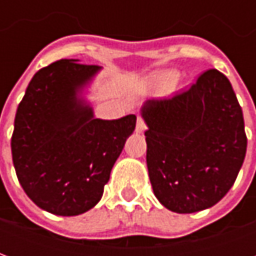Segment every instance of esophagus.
I'll return each mask as SVG.
<instances>
[{"mask_svg": "<svg viewBox=\"0 0 256 256\" xmlns=\"http://www.w3.org/2000/svg\"><path fill=\"white\" fill-rule=\"evenodd\" d=\"M145 123L141 118H137V124H136V132L138 134H142L145 132Z\"/></svg>", "mask_w": 256, "mask_h": 256, "instance_id": "obj_1", "label": "esophagus"}]
</instances>
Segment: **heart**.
<instances>
[{"label": "heart", "instance_id": "heart-1", "mask_svg": "<svg viewBox=\"0 0 256 256\" xmlns=\"http://www.w3.org/2000/svg\"><path fill=\"white\" fill-rule=\"evenodd\" d=\"M180 78V72L177 70H160L152 72L142 82V90L146 93L160 94L167 90H170L176 84Z\"/></svg>", "mask_w": 256, "mask_h": 256}]
</instances>
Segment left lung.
Masks as SVG:
<instances>
[{
  "label": "left lung",
  "mask_w": 256,
  "mask_h": 256,
  "mask_svg": "<svg viewBox=\"0 0 256 256\" xmlns=\"http://www.w3.org/2000/svg\"><path fill=\"white\" fill-rule=\"evenodd\" d=\"M146 166L167 210L190 214L229 192L247 150L242 106L229 79L208 70L184 93L141 106Z\"/></svg>",
  "instance_id": "left-lung-1"
}]
</instances>
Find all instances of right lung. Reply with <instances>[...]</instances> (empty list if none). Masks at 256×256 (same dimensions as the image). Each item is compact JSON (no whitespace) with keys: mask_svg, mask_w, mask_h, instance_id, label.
Here are the masks:
<instances>
[{"mask_svg":"<svg viewBox=\"0 0 256 256\" xmlns=\"http://www.w3.org/2000/svg\"><path fill=\"white\" fill-rule=\"evenodd\" d=\"M63 58L32 76L20 101L10 141L16 176L48 212L84 214L98 203L136 115L106 120L88 100L98 66Z\"/></svg>","mask_w":256,"mask_h":256,"instance_id":"right-lung-1","label":"right lung"}]
</instances>
